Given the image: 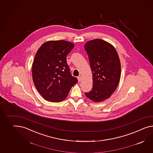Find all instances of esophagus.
I'll return each instance as SVG.
<instances>
[{"label":"esophagus","mask_w":153,"mask_h":153,"mask_svg":"<svg viewBox=\"0 0 153 153\" xmlns=\"http://www.w3.org/2000/svg\"><path fill=\"white\" fill-rule=\"evenodd\" d=\"M78 79L79 82H80L81 81V79H82L81 76H79L78 77Z\"/></svg>","instance_id":"obj_1"}]
</instances>
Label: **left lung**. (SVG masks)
Masks as SVG:
<instances>
[{
	"label": "left lung",
	"mask_w": 153,
	"mask_h": 153,
	"mask_svg": "<svg viewBox=\"0 0 153 153\" xmlns=\"http://www.w3.org/2000/svg\"><path fill=\"white\" fill-rule=\"evenodd\" d=\"M93 73V88L86 97L95 102L109 98L118 86L121 65L113 46L103 40H91L84 45Z\"/></svg>",
	"instance_id": "8db88e82"
}]
</instances>
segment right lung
<instances>
[{"label":"right lung","instance_id":"obj_1","mask_svg":"<svg viewBox=\"0 0 153 153\" xmlns=\"http://www.w3.org/2000/svg\"><path fill=\"white\" fill-rule=\"evenodd\" d=\"M74 44L63 40L48 41L36 52L32 65L35 88L49 102H60L67 98L78 79L71 75L67 56Z\"/></svg>","mask_w":153,"mask_h":153}]
</instances>
